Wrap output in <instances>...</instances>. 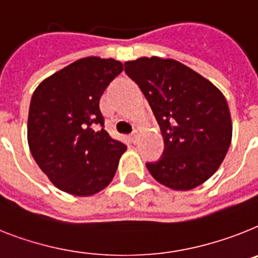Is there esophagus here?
<instances>
[{
    "label": "esophagus",
    "mask_w": 258,
    "mask_h": 258,
    "mask_svg": "<svg viewBox=\"0 0 258 258\" xmlns=\"http://www.w3.org/2000/svg\"><path fill=\"white\" fill-rule=\"evenodd\" d=\"M139 135H140V134H139V131H138V130H135V131L131 134V136H130V138H131V142H133L134 144L138 142V139H139Z\"/></svg>",
    "instance_id": "34e87169"
}]
</instances>
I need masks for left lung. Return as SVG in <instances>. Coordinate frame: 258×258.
<instances>
[{"label":"left lung","mask_w":258,"mask_h":258,"mask_svg":"<svg viewBox=\"0 0 258 258\" xmlns=\"http://www.w3.org/2000/svg\"><path fill=\"white\" fill-rule=\"evenodd\" d=\"M124 72L146 96L164 138V152L147 169L173 190H191L218 170L232 139L227 101L219 89L172 59L140 57Z\"/></svg>","instance_id":"obj_1"}]
</instances>
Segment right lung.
<instances>
[{"instance_id": "right-lung-1", "label": "right lung", "mask_w": 258, "mask_h": 258, "mask_svg": "<svg viewBox=\"0 0 258 258\" xmlns=\"http://www.w3.org/2000/svg\"><path fill=\"white\" fill-rule=\"evenodd\" d=\"M123 71L114 59L84 57L35 89L27 122L32 157L56 187L86 197L105 189L125 144L105 130L99 99Z\"/></svg>"}]
</instances>
